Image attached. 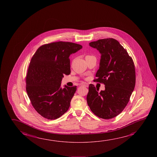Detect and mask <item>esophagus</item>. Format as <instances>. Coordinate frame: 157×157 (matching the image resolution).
I'll return each mask as SVG.
<instances>
[{
    "label": "esophagus",
    "instance_id": "obj_1",
    "mask_svg": "<svg viewBox=\"0 0 157 157\" xmlns=\"http://www.w3.org/2000/svg\"><path fill=\"white\" fill-rule=\"evenodd\" d=\"M80 85H82V86H84L85 87H88V86H89L88 84L86 83V82H82V83L80 84Z\"/></svg>",
    "mask_w": 157,
    "mask_h": 157
}]
</instances>
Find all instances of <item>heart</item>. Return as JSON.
Segmentation results:
<instances>
[{"label": "heart", "mask_w": 157, "mask_h": 157, "mask_svg": "<svg viewBox=\"0 0 157 157\" xmlns=\"http://www.w3.org/2000/svg\"><path fill=\"white\" fill-rule=\"evenodd\" d=\"M87 56H90V55H87V56H86V57H87Z\"/></svg>", "instance_id": "obj_1"}]
</instances>
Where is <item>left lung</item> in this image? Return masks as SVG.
I'll list each match as a JSON object with an SVG mask.
<instances>
[{
    "label": "left lung",
    "instance_id": "obj_1",
    "mask_svg": "<svg viewBox=\"0 0 157 157\" xmlns=\"http://www.w3.org/2000/svg\"><path fill=\"white\" fill-rule=\"evenodd\" d=\"M89 45L101 54L100 67L94 81L104 84L105 90L98 92L99 89L90 84L87 105L99 118H113L123 111L134 91L136 82L134 61L114 39H99Z\"/></svg>",
    "mask_w": 157,
    "mask_h": 157
}]
</instances>
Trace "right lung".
Wrapping results in <instances>:
<instances>
[{"mask_svg": "<svg viewBox=\"0 0 157 157\" xmlns=\"http://www.w3.org/2000/svg\"><path fill=\"white\" fill-rule=\"evenodd\" d=\"M82 48L71 42H54L40 46L32 57L26 91L35 110L45 118H59L70 107L77 86H60L63 75L71 73L70 55Z\"/></svg>", "mask_w": 157, "mask_h": 157, "instance_id": "1", "label": "right lung"}]
</instances>
